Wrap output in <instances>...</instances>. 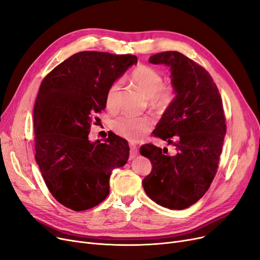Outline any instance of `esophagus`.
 Returning a JSON list of instances; mask_svg holds the SVG:
<instances>
[{
	"label": "esophagus",
	"mask_w": 260,
	"mask_h": 260,
	"mask_svg": "<svg viewBox=\"0 0 260 260\" xmlns=\"http://www.w3.org/2000/svg\"><path fill=\"white\" fill-rule=\"evenodd\" d=\"M131 146V153H129V158L131 159H133V158L136 157L139 153V150H138V146L136 144H129Z\"/></svg>",
	"instance_id": "1"
}]
</instances>
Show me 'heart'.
Returning a JSON list of instances; mask_svg holds the SVG:
<instances>
[{
  "label": "heart",
  "instance_id": "1",
  "mask_svg": "<svg viewBox=\"0 0 260 260\" xmlns=\"http://www.w3.org/2000/svg\"><path fill=\"white\" fill-rule=\"evenodd\" d=\"M129 81L141 90L148 98L149 108L155 112H162L174 98V89L171 85L164 84L162 75L154 68L139 64L129 75ZM120 84L112 83L105 94V104L109 110L118 108V91ZM153 127V121L148 117H134L124 115L112 122V129L119 136L128 141L136 142L145 136Z\"/></svg>",
  "mask_w": 260,
  "mask_h": 260
}]
</instances>
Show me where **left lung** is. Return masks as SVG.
Returning <instances> with one entry per match:
<instances>
[{
	"label": "left lung",
	"instance_id": "8db88e82",
	"mask_svg": "<svg viewBox=\"0 0 260 260\" xmlns=\"http://www.w3.org/2000/svg\"><path fill=\"white\" fill-rule=\"evenodd\" d=\"M149 61L170 68L175 96L153 134L173 144L176 154L142 145L140 154L152 162L142 186L158 205L182 210L205 194L217 173L226 134L222 100L210 74L184 54L167 51Z\"/></svg>",
	"mask_w": 260,
	"mask_h": 260
}]
</instances>
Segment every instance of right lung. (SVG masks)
<instances>
[{
  "mask_svg": "<svg viewBox=\"0 0 260 260\" xmlns=\"http://www.w3.org/2000/svg\"><path fill=\"white\" fill-rule=\"evenodd\" d=\"M137 63L135 55L84 51L43 78L34 107L36 162L52 196L74 211L92 208L109 194L114 169L129 156L125 139L89 141L96 115L105 109L108 87Z\"/></svg>",
  "mask_w": 260,
  "mask_h": 260,
  "instance_id": "right-lung-1",
  "label": "right lung"
}]
</instances>
